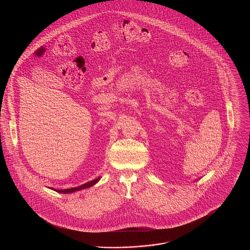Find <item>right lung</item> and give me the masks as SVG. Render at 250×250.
<instances>
[{
    "mask_svg": "<svg viewBox=\"0 0 250 250\" xmlns=\"http://www.w3.org/2000/svg\"><path fill=\"white\" fill-rule=\"evenodd\" d=\"M101 177H98V178L95 179V180H93V181H90V182H88V183H86V184H83V185H82V186H80V187H78V188H67V189H54L53 188V190L56 191V192H59V193H63V194H68V193H73V192H76V191L82 190V189H84V188H91V187H93L94 185H95L99 180H100ZM52 189V188H51Z\"/></svg>",
    "mask_w": 250,
    "mask_h": 250,
    "instance_id": "add662e5",
    "label": "right lung"
}]
</instances>
